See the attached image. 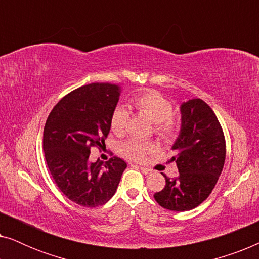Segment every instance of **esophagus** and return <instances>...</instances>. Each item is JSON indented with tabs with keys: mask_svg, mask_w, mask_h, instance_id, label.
Returning <instances> with one entry per match:
<instances>
[{
	"mask_svg": "<svg viewBox=\"0 0 259 259\" xmlns=\"http://www.w3.org/2000/svg\"><path fill=\"white\" fill-rule=\"evenodd\" d=\"M139 169H140L141 172L144 173V175H150V173H151V169H150V168H146V167H141V166H140Z\"/></svg>",
	"mask_w": 259,
	"mask_h": 259,
	"instance_id": "esophagus-1",
	"label": "esophagus"
}]
</instances>
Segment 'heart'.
Instances as JSON below:
<instances>
[{
    "label": "heart",
    "mask_w": 259,
    "mask_h": 259,
    "mask_svg": "<svg viewBox=\"0 0 259 259\" xmlns=\"http://www.w3.org/2000/svg\"><path fill=\"white\" fill-rule=\"evenodd\" d=\"M128 105L131 108L146 115L148 119L154 122V132L161 139L168 140L176 136L178 126H177L175 119L172 118L173 105L161 93L153 90L145 91L131 99ZM127 118H128V113L126 109L116 107L112 112L111 119H109V126H111L112 132L116 136H121L125 131ZM153 150L154 145L150 141L138 139L127 140L120 146V152L125 157L136 161L143 160L146 154Z\"/></svg>",
    "instance_id": "1"
}]
</instances>
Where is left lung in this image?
<instances>
[{
	"mask_svg": "<svg viewBox=\"0 0 259 259\" xmlns=\"http://www.w3.org/2000/svg\"><path fill=\"white\" fill-rule=\"evenodd\" d=\"M182 127L172 150L179 176L169 179L154 199L171 211H189L210 196L223 171L226 157L225 137L214 112L201 99L180 106Z\"/></svg>",
	"mask_w": 259,
	"mask_h": 259,
	"instance_id": "obj_1",
	"label": "left lung"
}]
</instances>
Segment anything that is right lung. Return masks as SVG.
<instances>
[{"instance_id": "1", "label": "right lung", "mask_w": 259, "mask_h": 259, "mask_svg": "<svg viewBox=\"0 0 259 259\" xmlns=\"http://www.w3.org/2000/svg\"><path fill=\"white\" fill-rule=\"evenodd\" d=\"M120 91L108 82L76 88L54 106L46 121L44 151L49 172L60 191L81 206L107 203L127 167L118 157L106 162L90 160L92 147L106 146Z\"/></svg>"}]
</instances>
